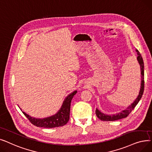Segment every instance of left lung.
<instances>
[{"instance_id":"1","label":"left lung","mask_w":152,"mask_h":152,"mask_svg":"<svg viewBox=\"0 0 152 152\" xmlns=\"http://www.w3.org/2000/svg\"><path fill=\"white\" fill-rule=\"evenodd\" d=\"M136 51L137 53V61L139 62V64L140 65V73H141V78H142V81H141V85H140V91L139 93L138 96L137 97L135 100L132 103L131 105H130L127 109L122 110L120 113H118L117 114H113V115H107L104 113H101L98 109H96L95 113L97 115V117L102 121H116L118 119H121L122 118H126L129 114L131 113V111L134 109V107L136 106V105L138 104L139 102V101L140 100L143 93L144 91V64H143V59L142 57L141 54H140L139 51L138 50L136 49Z\"/></svg>"}]
</instances>
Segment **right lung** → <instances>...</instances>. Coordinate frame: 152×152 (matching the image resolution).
<instances>
[{"label":"right lung","instance_id":"right-lung-1","mask_svg":"<svg viewBox=\"0 0 152 152\" xmlns=\"http://www.w3.org/2000/svg\"><path fill=\"white\" fill-rule=\"evenodd\" d=\"M77 91H74L68 95L64 101L59 111L56 114L43 119H38L31 117L30 115L23 112L24 115L33 125L45 128H54L66 125L69 120L70 103L74 96ZM21 110V109H20Z\"/></svg>","mask_w":152,"mask_h":152}]
</instances>
